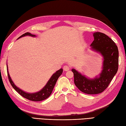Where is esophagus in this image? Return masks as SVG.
<instances>
[{
	"mask_svg": "<svg viewBox=\"0 0 126 126\" xmlns=\"http://www.w3.org/2000/svg\"><path fill=\"white\" fill-rule=\"evenodd\" d=\"M63 70L65 71H68L69 69V67L68 66L65 65V66H63Z\"/></svg>",
	"mask_w": 126,
	"mask_h": 126,
	"instance_id": "esophagus-1",
	"label": "esophagus"
}]
</instances>
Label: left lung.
Masks as SVG:
<instances>
[{
	"label": "left lung",
	"instance_id": "obj_1",
	"mask_svg": "<svg viewBox=\"0 0 126 126\" xmlns=\"http://www.w3.org/2000/svg\"><path fill=\"white\" fill-rule=\"evenodd\" d=\"M94 40L91 45L92 49L100 53L103 57L102 70L99 77L89 79L75 69L74 74L75 86L80 91L88 94L102 93L107 88L118 69L119 51L115 43L104 33H93Z\"/></svg>",
	"mask_w": 126,
	"mask_h": 126
}]
</instances>
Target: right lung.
<instances>
[{"mask_svg": "<svg viewBox=\"0 0 126 126\" xmlns=\"http://www.w3.org/2000/svg\"><path fill=\"white\" fill-rule=\"evenodd\" d=\"M29 35V36H31V37H35V35L31 34L29 32H26L25 33V34H23L20 37H19L18 39L19 38H20L23 37H25V36ZM7 75L8 78V80L10 81V82L11 85H12L13 88L15 89V90L18 92V93L21 95L26 98L28 100H31V101H43L44 100H45L47 98L51 95L52 92L53 91V89L54 86L55 85L56 82H57V80L58 79L59 77L61 74L63 73V69L62 68L60 69L59 70L57 71L55 73L52 75V76L50 78L49 80L48 81V82L46 83V85L44 86V87L38 92H36V93H27V92H25L21 90L20 88L17 87L15 85V83H13L12 81V79L10 76L9 73L8 71V67L7 65Z\"/></svg>", "mask_w": 126, "mask_h": 126, "instance_id": "obj_1", "label": "right lung"}]
</instances>
